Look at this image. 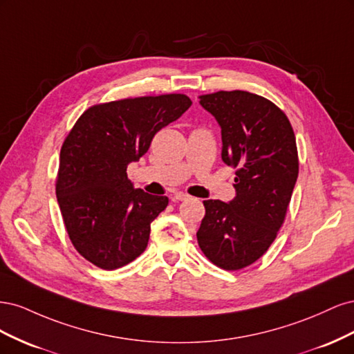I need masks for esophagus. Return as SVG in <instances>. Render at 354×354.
<instances>
[{"label":"esophagus","mask_w":354,"mask_h":354,"mask_svg":"<svg viewBox=\"0 0 354 354\" xmlns=\"http://www.w3.org/2000/svg\"><path fill=\"white\" fill-rule=\"evenodd\" d=\"M186 199H189V195L181 194V192H177V194H174L173 196V201H186Z\"/></svg>","instance_id":"obj_1"}]
</instances>
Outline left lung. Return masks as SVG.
Listing matches in <instances>:
<instances>
[{"instance_id":"left-lung-1","label":"left lung","mask_w":354,"mask_h":354,"mask_svg":"<svg viewBox=\"0 0 354 354\" xmlns=\"http://www.w3.org/2000/svg\"><path fill=\"white\" fill-rule=\"evenodd\" d=\"M221 127V158L236 169L233 201H203L196 233L207 259L224 270L255 263L277 236L298 177L295 134L282 109L259 94L199 95Z\"/></svg>"}]
</instances>
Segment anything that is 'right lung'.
<instances>
[{
	"mask_svg": "<svg viewBox=\"0 0 354 354\" xmlns=\"http://www.w3.org/2000/svg\"><path fill=\"white\" fill-rule=\"evenodd\" d=\"M190 104L186 94L115 100L91 106L72 127L60 149L56 196L69 239L87 261L115 270L146 250L168 198L134 189L127 165Z\"/></svg>",
	"mask_w": 354,
	"mask_h": 354,
	"instance_id": "add662e5",
	"label": "right lung"
}]
</instances>
